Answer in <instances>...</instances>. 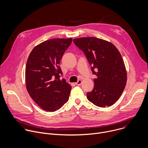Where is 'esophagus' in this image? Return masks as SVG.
I'll return each instance as SVG.
<instances>
[{
	"instance_id": "obj_1",
	"label": "esophagus",
	"mask_w": 148,
	"mask_h": 148,
	"mask_svg": "<svg viewBox=\"0 0 148 148\" xmlns=\"http://www.w3.org/2000/svg\"><path fill=\"white\" fill-rule=\"evenodd\" d=\"M81 83H82V81L81 80H78L76 83H75V84L76 85H80L81 84Z\"/></svg>"
}]
</instances>
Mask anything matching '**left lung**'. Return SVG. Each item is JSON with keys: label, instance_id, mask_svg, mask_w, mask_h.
Instances as JSON below:
<instances>
[{"label": "left lung", "instance_id": "left-lung-1", "mask_svg": "<svg viewBox=\"0 0 148 148\" xmlns=\"http://www.w3.org/2000/svg\"><path fill=\"white\" fill-rule=\"evenodd\" d=\"M74 44L85 55L91 66L94 88L88 92L89 101L98 107L113 105L127 83V72L122 56L112 43L95 37L74 39Z\"/></svg>", "mask_w": 148, "mask_h": 148}]
</instances>
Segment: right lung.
Segmentation results:
<instances>
[{"label": "right lung", "mask_w": 148, "mask_h": 148, "mask_svg": "<svg viewBox=\"0 0 148 148\" xmlns=\"http://www.w3.org/2000/svg\"><path fill=\"white\" fill-rule=\"evenodd\" d=\"M72 38L52 39L36 46L28 58L25 68L27 91L40 108L47 112L60 109L69 99L71 89L64 79L60 62Z\"/></svg>", "instance_id": "obj_1"}]
</instances>
